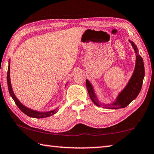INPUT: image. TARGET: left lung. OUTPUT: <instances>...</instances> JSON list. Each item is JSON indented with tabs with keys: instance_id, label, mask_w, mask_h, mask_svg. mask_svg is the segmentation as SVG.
Returning <instances> with one entry per match:
<instances>
[{
	"instance_id": "obj_1",
	"label": "left lung",
	"mask_w": 154,
	"mask_h": 154,
	"mask_svg": "<svg viewBox=\"0 0 154 154\" xmlns=\"http://www.w3.org/2000/svg\"><path fill=\"white\" fill-rule=\"evenodd\" d=\"M129 42L131 43L133 48L134 49L136 54H137V56H136V64L134 72H133L132 77L131 78V79H130L129 83L127 84L125 88L123 89V91L119 94L115 102L112 103L111 104L105 105L104 107H106V108H125V107H126L127 105H129V104L131 103V102H132V101L137 97V95L140 93L141 89L143 78L145 76L143 61L141 56L137 54L138 49L136 45L133 42L130 41V40ZM86 85L91 100L93 101V103L96 105L99 106L100 104L97 99V97H96L93 88H92L91 84L89 82V81L88 80H86Z\"/></svg>"
}]
</instances>
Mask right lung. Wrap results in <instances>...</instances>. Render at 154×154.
<instances>
[{
    "instance_id": "1",
    "label": "right lung",
    "mask_w": 154,
    "mask_h": 154,
    "mask_svg": "<svg viewBox=\"0 0 154 154\" xmlns=\"http://www.w3.org/2000/svg\"><path fill=\"white\" fill-rule=\"evenodd\" d=\"M7 84H8V91H9L10 95L12 97L13 99L14 100V103L17 105V106L19 107V109L21 110V111L24 112L25 115H27L29 117H33V118H45V117H50L51 115H54L55 113L56 112V110H54V111H51L49 112H37L35 111H33V110L29 109V108H27V107L25 106L24 105H23V104L19 102V100L17 99V97L14 95V92L13 91L12 87H11V79H10V63L9 65H8V72H7Z\"/></svg>"
}]
</instances>
